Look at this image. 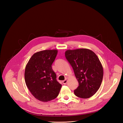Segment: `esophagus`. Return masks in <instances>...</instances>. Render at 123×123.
I'll return each mask as SVG.
<instances>
[{
    "mask_svg": "<svg viewBox=\"0 0 123 123\" xmlns=\"http://www.w3.org/2000/svg\"><path fill=\"white\" fill-rule=\"evenodd\" d=\"M67 82H68V81H67V79H66V80H63V81H62V82H63V83L64 85H66L67 83Z\"/></svg>",
    "mask_w": 123,
    "mask_h": 123,
    "instance_id": "1",
    "label": "esophagus"
}]
</instances>
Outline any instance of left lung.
<instances>
[{
  "label": "left lung",
  "instance_id": "8db88e82",
  "mask_svg": "<svg viewBox=\"0 0 123 123\" xmlns=\"http://www.w3.org/2000/svg\"><path fill=\"white\" fill-rule=\"evenodd\" d=\"M65 56L74 69L79 86L74 90L79 98H88L95 95L100 87L103 68L97 55L90 49H68Z\"/></svg>",
  "mask_w": 123,
  "mask_h": 123
}]
</instances>
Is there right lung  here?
Masks as SVG:
<instances>
[{
  "label": "right lung",
  "instance_id": "1",
  "mask_svg": "<svg viewBox=\"0 0 123 123\" xmlns=\"http://www.w3.org/2000/svg\"><path fill=\"white\" fill-rule=\"evenodd\" d=\"M57 53V49L36 52L25 68L26 85L33 96L41 101H49L56 98L62 87L52 69Z\"/></svg>",
  "mask_w": 123,
  "mask_h": 123
}]
</instances>
